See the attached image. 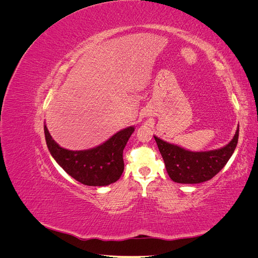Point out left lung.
Segmentation results:
<instances>
[{
    "mask_svg": "<svg viewBox=\"0 0 258 258\" xmlns=\"http://www.w3.org/2000/svg\"><path fill=\"white\" fill-rule=\"evenodd\" d=\"M154 138L170 178L181 184H198L209 181L225 167L236 150L239 127L227 145L208 152H190L155 136Z\"/></svg>",
    "mask_w": 258,
    "mask_h": 258,
    "instance_id": "obj_1",
    "label": "left lung"
}]
</instances>
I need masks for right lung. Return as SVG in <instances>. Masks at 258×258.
I'll return each mask as SVG.
<instances>
[{
  "instance_id": "right-lung-1",
  "label": "right lung",
  "mask_w": 258,
  "mask_h": 258,
  "mask_svg": "<svg viewBox=\"0 0 258 258\" xmlns=\"http://www.w3.org/2000/svg\"><path fill=\"white\" fill-rule=\"evenodd\" d=\"M134 131L135 127L131 126L118 131L97 147L69 151L54 142L44 124L46 144L53 159L69 175L88 186H107L121 176L124 167L122 152Z\"/></svg>"
}]
</instances>
